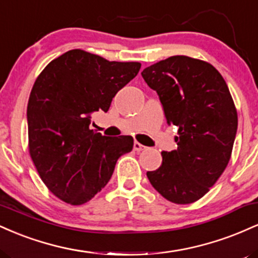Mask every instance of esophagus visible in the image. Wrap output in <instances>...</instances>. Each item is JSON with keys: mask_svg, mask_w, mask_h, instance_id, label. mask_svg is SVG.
Returning a JSON list of instances; mask_svg holds the SVG:
<instances>
[{"mask_svg": "<svg viewBox=\"0 0 258 258\" xmlns=\"http://www.w3.org/2000/svg\"><path fill=\"white\" fill-rule=\"evenodd\" d=\"M146 146H143V144H141V143H138V142H135V143H133V149L136 150V152H142V150H144L146 149Z\"/></svg>", "mask_w": 258, "mask_h": 258, "instance_id": "esophagus-1", "label": "esophagus"}]
</instances>
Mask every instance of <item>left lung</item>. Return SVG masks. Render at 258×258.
I'll use <instances>...</instances> for the list:
<instances>
[{
    "label": "left lung",
    "mask_w": 258,
    "mask_h": 258,
    "mask_svg": "<svg viewBox=\"0 0 258 258\" xmlns=\"http://www.w3.org/2000/svg\"><path fill=\"white\" fill-rule=\"evenodd\" d=\"M142 78L179 133L177 149L161 152V166L148 171V179L171 203H194L217 182L232 154L238 115L228 86L211 64L185 55L150 65Z\"/></svg>",
    "instance_id": "1"
}]
</instances>
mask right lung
Masks as SVG:
<instances>
[{"label": "right lung", "instance_id": "obj_1", "mask_svg": "<svg viewBox=\"0 0 258 258\" xmlns=\"http://www.w3.org/2000/svg\"><path fill=\"white\" fill-rule=\"evenodd\" d=\"M141 63L109 61L81 49L65 52L40 74L28 103L29 152L55 197L82 205L111 178L117 159L133 148L131 136L106 137L90 130L92 115L109 110Z\"/></svg>", "mask_w": 258, "mask_h": 258}]
</instances>
